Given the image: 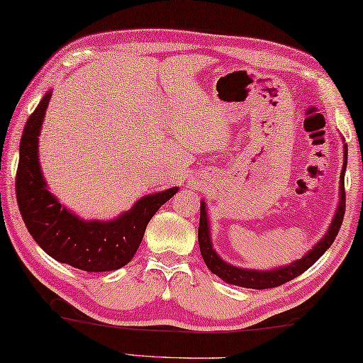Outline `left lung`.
I'll return each mask as SVG.
<instances>
[{
  "instance_id": "obj_1",
  "label": "left lung",
  "mask_w": 363,
  "mask_h": 363,
  "mask_svg": "<svg viewBox=\"0 0 363 363\" xmlns=\"http://www.w3.org/2000/svg\"><path fill=\"white\" fill-rule=\"evenodd\" d=\"M344 157L347 159V146H344ZM345 164L347 160H344L342 174H341V201H339L337 213L334 216L333 224L330 230L321 240L316 247L311 250L310 253H306L302 259L295 261V263L289 264L286 267H279L274 271H252V269H240V267L227 264L225 261H222L217 253L213 250V245H211L209 238V227H208V217H206V206L201 203V214H199V227H198V242H199V250L201 255H203V259L206 266L209 267L211 272H214L216 276L224 279L225 282L233 284V286H242L247 289H256V291H263V289H272L277 286H282L289 281H292L300 274L308 269L310 266H313L320 256L326 252L328 248L331 247L339 228L342 225L344 213H345V191H344V172H345Z\"/></svg>"
}]
</instances>
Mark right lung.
<instances>
[{
    "instance_id": "add662e5",
    "label": "right lung",
    "mask_w": 363,
    "mask_h": 363,
    "mask_svg": "<svg viewBox=\"0 0 363 363\" xmlns=\"http://www.w3.org/2000/svg\"><path fill=\"white\" fill-rule=\"evenodd\" d=\"M52 94H45L24 126L16 172V198L27 230L43 252L60 263L89 272L115 271L128 264L146 227L178 188L139 199L130 213L110 222H84L68 213L47 189L38 167V133Z\"/></svg>"
}]
</instances>
